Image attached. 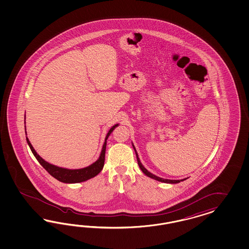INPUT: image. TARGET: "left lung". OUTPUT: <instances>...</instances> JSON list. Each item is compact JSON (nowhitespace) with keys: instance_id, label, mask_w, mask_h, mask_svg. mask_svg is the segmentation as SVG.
Masks as SVG:
<instances>
[{"instance_id":"left-lung-1","label":"left lung","mask_w":249,"mask_h":249,"mask_svg":"<svg viewBox=\"0 0 249 249\" xmlns=\"http://www.w3.org/2000/svg\"><path fill=\"white\" fill-rule=\"evenodd\" d=\"M133 148H134V150H135V147L133 146ZM136 156H137V160H138V164L140 166V168H141V170L143 172L144 174H146L147 176H149L150 178H152V179H154V180H157L159 181H162V182H167V183H178V182H180L181 181H183V180H168V179H163V178H160V177H158V176H156V175H154V174H151L150 172H148L145 168H144L143 165L142 164V162H141V160H140V159L138 157V154H137V151H136Z\"/></svg>"}]
</instances>
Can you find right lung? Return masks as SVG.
Segmentation results:
<instances>
[{"label": "right lung", "instance_id": "right-lung-1", "mask_svg": "<svg viewBox=\"0 0 249 249\" xmlns=\"http://www.w3.org/2000/svg\"><path fill=\"white\" fill-rule=\"evenodd\" d=\"M118 126L115 125L112 128L109 129V131L107 132V134L106 136L105 142L103 145L102 151L100 153V156L98 158L97 161H95L93 164H91L89 167H86L83 169H78V170H69V169H64V168H60L57 166L52 165L48 162H46L43 159L41 158L36 151H35V149L33 148L32 144L30 143L28 138L26 137V141L27 143L30 147L31 151L33 152V154L35 155V157L36 158L39 163L43 166L46 170V172L50 175H52L53 178H55L56 180L62 181V182H66V183H75V182H81V181H87L90 178L95 177L96 175H98L101 170L103 169L104 166V162H105V153H106V146H107V140L108 138V136L110 135V133L113 131L114 128Z\"/></svg>", "mask_w": 249, "mask_h": 249}]
</instances>
